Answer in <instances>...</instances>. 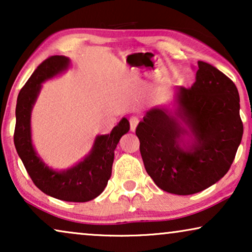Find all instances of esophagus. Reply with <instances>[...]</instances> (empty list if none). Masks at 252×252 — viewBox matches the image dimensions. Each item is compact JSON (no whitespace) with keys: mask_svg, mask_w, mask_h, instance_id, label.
Wrapping results in <instances>:
<instances>
[{"mask_svg":"<svg viewBox=\"0 0 252 252\" xmlns=\"http://www.w3.org/2000/svg\"><path fill=\"white\" fill-rule=\"evenodd\" d=\"M139 122H140L139 117H136V116L130 117V118H129V126H130V130H132V132H134V130L136 129V126H137V124H139Z\"/></svg>","mask_w":252,"mask_h":252,"instance_id":"esophagus-1","label":"esophagus"}]
</instances>
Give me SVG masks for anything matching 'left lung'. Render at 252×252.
Returning <instances> with one entry per match:
<instances>
[{
  "label": "left lung",
  "instance_id": "1",
  "mask_svg": "<svg viewBox=\"0 0 252 252\" xmlns=\"http://www.w3.org/2000/svg\"><path fill=\"white\" fill-rule=\"evenodd\" d=\"M197 64L194 85L178 88L177 111L151 109L135 132L147 173L175 195L196 194L219 181L243 135L235 84L211 64Z\"/></svg>",
  "mask_w": 252,
  "mask_h": 252
}]
</instances>
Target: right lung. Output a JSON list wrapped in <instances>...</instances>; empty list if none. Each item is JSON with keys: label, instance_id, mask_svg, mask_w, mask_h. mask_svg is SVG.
<instances>
[{"label": "right lung", "instance_id": "right-lung-1", "mask_svg": "<svg viewBox=\"0 0 252 252\" xmlns=\"http://www.w3.org/2000/svg\"><path fill=\"white\" fill-rule=\"evenodd\" d=\"M70 60L51 56L43 61L20 89L16 106L13 141L18 156L34 185L44 194L66 202H88L104 190L111 177L115 149L120 137L129 130L126 118L120 120L110 134L96 136L94 146L84 160L64 171H55L37 156L32 143L31 112L41 85L66 70Z\"/></svg>", "mask_w": 252, "mask_h": 252}]
</instances>
